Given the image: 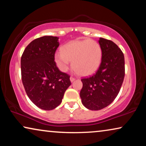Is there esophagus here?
<instances>
[{"instance_id": "34e87169", "label": "esophagus", "mask_w": 146, "mask_h": 146, "mask_svg": "<svg viewBox=\"0 0 146 146\" xmlns=\"http://www.w3.org/2000/svg\"><path fill=\"white\" fill-rule=\"evenodd\" d=\"M70 81L72 82H74L76 80V78L74 77H72V76H71L70 78Z\"/></svg>"}]
</instances>
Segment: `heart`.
<instances>
[{"label": "heart", "mask_w": 146, "mask_h": 146, "mask_svg": "<svg viewBox=\"0 0 146 146\" xmlns=\"http://www.w3.org/2000/svg\"><path fill=\"white\" fill-rule=\"evenodd\" d=\"M102 57V50L97 42L83 40L71 42L56 52L54 61L62 72L68 69L70 62L72 68L81 76L92 74L98 69Z\"/></svg>", "instance_id": "obj_1"}]
</instances>
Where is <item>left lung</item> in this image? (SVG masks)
<instances>
[{"mask_svg": "<svg viewBox=\"0 0 146 146\" xmlns=\"http://www.w3.org/2000/svg\"><path fill=\"white\" fill-rule=\"evenodd\" d=\"M98 42L102 50L99 68L92 76L81 79L82 102L91 110L104 108L114 100L125 76L124 56L120 48L103 38H100Z\"/></svg>", "mask_w": 146, "mask_h": 146, "instance_id": "left-lung-1", "label": "left lung"}]
</instances>
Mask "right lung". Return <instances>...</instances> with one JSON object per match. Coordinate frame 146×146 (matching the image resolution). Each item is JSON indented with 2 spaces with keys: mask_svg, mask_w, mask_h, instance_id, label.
<instances>
[{
  "mask_svg": "<svg viewBox=\"0 0 146 146\" xmlns=\"http://www.w3.org/2000/svg\"><path fill=\"white\" fill-rule=\"evenodd\" d=\"M58 38L44 36L27 46L21 57L22 81L30 100L39 108L51 110L60 104L71 85L70 76L54 61Z\"/></svg>",
  "mask_w": 146,
  "mask_h": 146,
  "instance_id": "add662e5",
  "label": "right lung"
}]
</instances>
